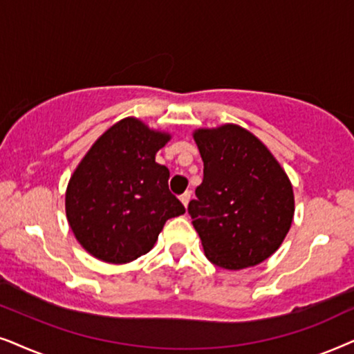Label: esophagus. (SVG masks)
Returning <instances> with one entry per match:
<instances>
[{"label":"esophagus","instance_id":"obj_1","mask_svg":"<svg viewBox=\"0 0 354 354\" xmlns=\"http://www.w3.org/2000/svg\"><path fill=\"white\" fill-rule=\"evenodd\" d=\"M180 199L183 202V205H185L187 209V204H189V201H191V192H185V194H183Z\"/></svg>","mask_w":354,"mask_h":354}]
</instances>
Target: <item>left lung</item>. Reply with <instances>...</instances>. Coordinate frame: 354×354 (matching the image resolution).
<instances>
[{
	"label": "left lung",
	"instance_id": "left-lung-1",
	"mask_svg": "<svg viewBox=\"0 0 354 354\" xmlns=\"http://www.w3.org/2000/svg\"><path fill=\"white\" fill-rule=\"evenodd\" d=\"M204 162L197 199L187 205L205 256L228 270L270 257L295 214L286 173L256 136L234 124L196 131Z\"/></svg>",
	"mask_w": 354,
	"mask_h": 354
}]
</instances>
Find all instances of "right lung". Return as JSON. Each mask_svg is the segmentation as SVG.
Here are the masks:
<instances>
[{
  "instance_id": "add662e5",
  "label": "right lung",
  "mask_w": 354,
  "mask_h": 354,
  "mask_svg": "<svg viewBox=\"0 0 354 354\" xmlns=\"http://www.w3.org/2000/svg\"><path fill=\"white\" fill-rule=\"evenodd\" d=\"M169 136L126 118L106 131L75 169L66 215L93 257L126 263L149 252L168 218L186 209L168 189L169 171L155 153Z\"/></svg>"
}]
</instances>
